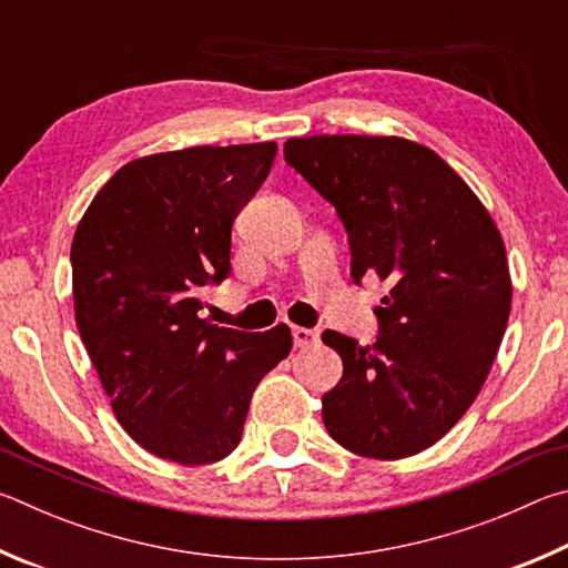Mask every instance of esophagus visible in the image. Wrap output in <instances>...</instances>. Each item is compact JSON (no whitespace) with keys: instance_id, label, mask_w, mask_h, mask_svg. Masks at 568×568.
<instances>
[{"instance_id":"1","label":"esophagus","mask_w":568,"mask_h":568,"mask_svg":"<svg viewBox=\"0 0 568 568\" xmlns=\"http://www.w3.org/2000/svg\"><path fill=\"white\" fill-rule=\"evenodd\" d=\"M292 336H294V346H296V349H310V346H314L316 339H320V336H316V332L304 329V326H294Z\"/></svg>"}]
</instances>
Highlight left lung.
Listing matches in <instances>:
<instances>
[{
	"instance_id": "8db88e82",
	"label": "left lung",
	"mask_w": 568,
	"mask_h": 568,
	"mask_svg": "<svg viewBox=\"0 0 568 568\" xmlns=\"http://www.w3.org/2000/svg\"><path fill=\"white\" fill-rule=\"evenodd\" d=\"M349 234L352 276L386 282L379 336L326 329L344 376L322 399L326 432L369 459L429 449L479 396L511 312L504 239L469 184L402 136L320 134L284 144Z\"/></svg>"
}]
</instances>
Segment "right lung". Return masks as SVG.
<instances>
[{"label":"right lung","instance_id":"1","mask_svg":"<svg viewBox=\"0 0 568 568\" xmlns=\"http://www.w3.org/2000/svg\"><path fill=\"white\" fill-rule=\"evenodd\" d=\"M276 144L189 146L124 164L72 242L74 320L119 424L159 459L214 464L242 439L256 384L292 332H239L199 316L229 276L232 224Z\"/></svg>","mask_w":568,"mask_h":568}]
</instances>
